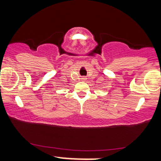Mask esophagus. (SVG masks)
Masks as SVG:
<instances>
[{"label": "esophagus", "instance_id": "esophagus-1", "mask_svg": "<svg viewBox=\"0 0 161 161\" xmlns=\"http://www.w3.org/2000/svg\"><path fill=\"white\" fill-rule=\"evenodd\" d=\"M86 77H82V80H86Z\"/></svg>", "mask_w": 161, "mask_h": 161}]
</instances>
